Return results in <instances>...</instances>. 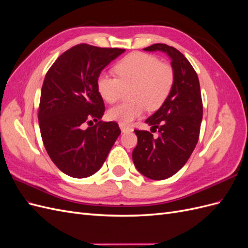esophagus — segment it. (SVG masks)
Segmentation results:
<instances>
[{"mask_svg": "<svg viewBox=\"0 0 248 248\" xmlns=\"http://www.w3.org/2000/svg\"><path fill=\"white\" fill-rule=\"evenodd\" d=\"M120 128H121V131H122V132H126V131H130V130H131L130 127L122 125V124H120Z\"/></svg>", "mask_w": 248, "mask_h": 248, "instance_id": "34e87169", "label": "esophagus"}]
</instances>
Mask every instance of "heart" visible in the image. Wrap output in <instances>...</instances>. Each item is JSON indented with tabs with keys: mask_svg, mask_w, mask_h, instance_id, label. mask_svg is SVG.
I'll return each mask as SVG.
<instances>
[{
	"mask_svg": "<svg viewBox=\"0 0 248 248\" xmlns=\"http://www.w3.org/2000/svg\"><path fill=\"white\" fill-rule=\"evenodd\" d=\"M118 78L102 72L97 78V90L104 101L116 102L124 89H130L131 101L120 103L108 109V116L112 121L129 125L149 110L158 109L169 97L174 85V71L158 58L131 52L115 65Z\"/></svg>",
	"mask_w": 248,
	"mask_h": 248,
	"instance_id": "heart-1",
	"label": "heart"
}]
</instances>
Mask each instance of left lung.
I'll use <instances>...</instances> for the list:
<instances>
[{
    "label": "left lung",
    "mask_w": 248,
    "mask_h": 248,
    "mask_svg": "<svg viewBox=\"0 0 248 248\" xmlns=\"http://www.w3.org/2000/svg\"><path fill=\"white\" fill-rule=\"evenodd\" d=\"M144 50H159L170 58L174 85L160 108L145 121L157 129L158 138L146 130H134L138 145L132 159L140 174L163 180L184 167L198 144L202 119L201 88L196 70L175 47L156 43Z\"/></svg>",
    "instance_id": "obj_1"
}]
</instances>
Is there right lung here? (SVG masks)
Listing matches in <instances>:
<instances>
[{
  "label": "right lung",
  "instance_id": "1",
  "mask_svg": "<svg viewBox=\"0 0 248 248\" xmlns=\"http://www.w3.org/2000/svg\"><path fill=\"white\" fill-rule=\"evenodd\" d=\"M125 51L81 43L66 50L44 78L38 120L50 159L64 174L86 178L98 170L121 133L116 122H103L104 103L97 78ZM96 124L84 128L86 123Z\"/></svg>",
  "mask_w": 248,
  "mask_h": 248
}]
</instances>
